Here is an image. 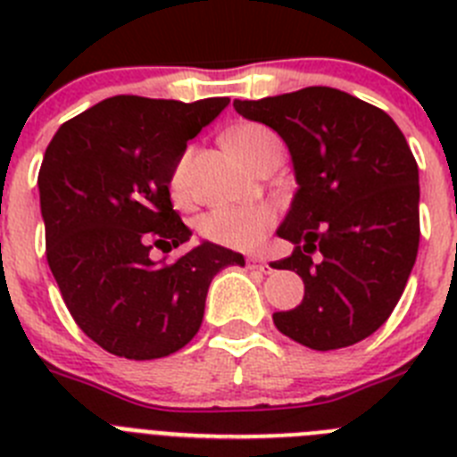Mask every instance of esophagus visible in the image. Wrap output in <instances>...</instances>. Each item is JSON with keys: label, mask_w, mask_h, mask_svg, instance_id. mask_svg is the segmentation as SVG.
Returning a JSON list of instances; mask_svg holds the SVG:
<instances>
[{"label": "esophagus", "mask_w": 457, "mask_h": 457, "mask_svg": "<svg viewBox=\"0 0 457 457\" xmlns=\"http://www.w3.org/2000/svg\"><path fill=\"white\" fill-rule=\"evenodd\" d=\"M247 268L249 270H258V272H263V274L274 272L272 265H270L268 261H265V258H261V256H249L247 258Z\"/></svg>", "instance_id": "1"}]
</instances>
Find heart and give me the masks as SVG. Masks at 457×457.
Segmentation results:
<instances>
[{
	"instance_id": "obj_1",
	"label": "heart",
	"mask_w": 457,
	"mask_h": 457,
	"mask_svg": "<svg viewBox=\"0 0 457 457\" xmlns=\"http://www.w3.org/2000/svg\"><path fill=\"white\" fill-rule=\"evenodd\" d=\"M277 137L263 125H240L228 135V146L240 160L253 167L258 153ZM173 201L185 205L189 201V153L180 157L169 179ZM274 224L270 205H240V208L212 210L199 220V233L208 242L228 249H253Z\"/></svg>"
}]
</instances>
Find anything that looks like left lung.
Listing matches in <instances>:
<instances>
[{"mask_svg": "<svg viewBox=\"0 0 457 457\" xmlns=\"http://www.w3.org/2000/svg\"><path fill=\"white\" fill-rule=\"evenodd\" d=\"M286 141L297 192L272 263L304 281V300L272 320L311 350H338L385 325L419 252V167L386 112L329 87L233 100Z\"/></svg>", "mask_w": 457, "mask_h": 457, "instance_id": "obj_1", "label": "left lung"}]
</instances>
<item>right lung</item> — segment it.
Returning a JSON list of instances; mask_svg holds the SVG:
<instances>
[{"label": "right lung", "mask_w": 457, "mask_h": 457, "mask_svg": "<svg viewBox=\"0 0 457 457\" xmlns=\"http://www.w3.org/2000/svg\"><path fill=\"white\" fill-rule=\"evenodd\" d=\"M226 104L114 96L66 120L47 146L38 171L47 263L79 329L116 357L185 348L210 281L245 265L242 253L205 240L171 265L151 258L153 247L171 252L192 237L169 179Z\"/></svg>", "instance_id": "obj_1"}]
</instances>
